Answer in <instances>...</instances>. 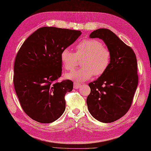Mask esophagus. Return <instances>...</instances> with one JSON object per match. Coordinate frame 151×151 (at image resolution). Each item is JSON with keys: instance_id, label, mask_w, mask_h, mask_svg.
<instances>
[{"instance_id": "34e87169", "label": "esophagus", "mask_w": 151, "mask_h": 151, "mask_svg": "<svg viewBox=\"0 0 151 151\" xmlns=\"http://www.w3.org/2000/svg\"><path fill=\"white\" fill-rule=\"evenodd\" d=\"M81 86H82V85H81L80 83H77V82H74V88H75V89H78V88H79Z\"/></svg>"}]
</instances>
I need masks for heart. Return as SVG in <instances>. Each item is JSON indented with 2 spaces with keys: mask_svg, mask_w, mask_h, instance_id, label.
I'll list each match as a JSON object with an SVG mask.
<instances>
[{
  "mask_svg": "<svg viewBox=\"0 0 151 151\" xmlns=\"http://www.w3.org/2000/svg\"><path fill=\"white\" fill-rule=\"evenodd\" d=\"M83 57L82 66L78 70L68 73L65 78L77 82H85L91 79L93 75L101 76L109 68L111 62L110 50L103 46L101 41L96 39L85 40L76 46V52L68 48L60 52V61L65 69L72 71L76 66L78 58Z\"/></svg>",
  "mask_w": 151,
  "mask_h": 151,
  "instance_id": "b5f03b06",
  "label": "heart"
}]
</instances>
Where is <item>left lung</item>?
Masks as SVG:
<instances>
[{"instance_id":"obj_1","label":"left lung","mask_w":151,"mask_h":151,"mask_svg":"<svg viewBox=\"0 0 151 151\" xmlns=\"http://www.w3.org/2000/svg\"><path fill=\"white\" fill-rule=\"evenodd\" d=\"M89 37L104 41L111 62L105 73L88 84V110L98 121L110 123L124 115L132 103L138 81L137 57L132 48L109 29L96 30Z\"/></svg>"}]
</instances>
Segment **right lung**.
Listing matches in <instances>:
<instances>
[{"mask_svg": "<svg viewBox=\"0 0 151 151\" xmlns=\"http://www.w3.org/2000/svg\"><path fill=\"white\" fill-rule=\"evenodd\" d=\"M82 34L80 30L44 27L26 39L14 65V86L21 106L37 122H53L63 114L71 80L57 82L62 74L60 55Z\"/></svg>", "mask_w": 151, "mask_h": 151, "instance_id": "1", "label": "right lung"}]
</instances>
